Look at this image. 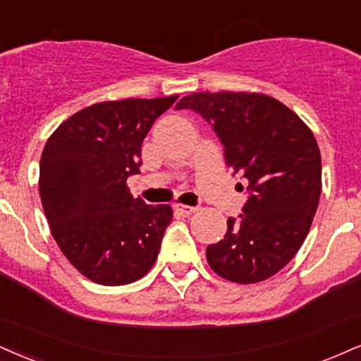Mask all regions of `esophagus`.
<instances>
[{
    "label": "esophagus",
    "mask_w": 361,
    "mask_h": 361,
    "mask_svg": "<svg viewBox=\"0 0 361 361\" xmlns=\"http://www.w3.org/2000/svg\"><path fill=\"white\" fill-rule=\"evenodd\" d=\"M175 210L180 212V214H183V215H192L198 210V207H190V205H181V203H176Z\"/></svg>",
    "instance_id": "obj_1"
}]
</instances>
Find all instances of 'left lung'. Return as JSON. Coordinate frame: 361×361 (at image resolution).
<instances>
[{
	"label": "left lung",
	"instance_id": "1",
	"mask_svg": "<svg viewBox=\"0 0 361 361\" xmlns=\"http://www.w3.org/2000/svg\"><path fill=\"white\" fill-rule=\"evenodd\" d=\"M176 109L212 124L225 161L249 181L240 216H230L225 237L207 247L208 264L238 284L269 279L296 255L319 203L321 153L311 129L266 94L197 92Z\"/></svg>",
	"mask_w": 361,
	"mask_h": 361
}]
</instances>
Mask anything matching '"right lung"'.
I'll return each mask as SVG.
<instances>
[{"mask_svg":"<svg viewBox=\"0 0 361 361\" xmlns=\"http://www.w3.org/2000/svg\"><path fill=\"white\" fill-rule=\"evenodd\" d=\"M178 95L99 102L63 121L43 147L40 197L51 235L80 274L124 286L158 257L169 205H146L129 192L141 145Z\"/></svg>","mask_w":361,"mask_h":361,"instance_id":"right-lung-1","label":"right lung"}]
</instances>
